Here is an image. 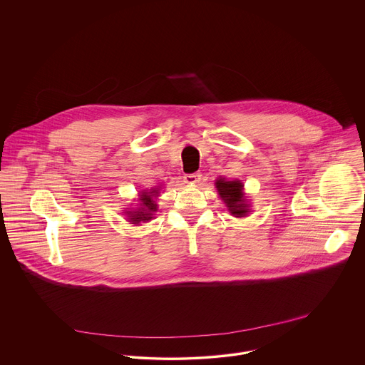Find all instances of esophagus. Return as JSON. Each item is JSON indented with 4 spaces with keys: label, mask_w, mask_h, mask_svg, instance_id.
Returning <instances> with one entry per match:
<instances>
[{
    "label": "esophagus",
    "mask_w": 365,
    "mask_h": 365,
    "mask_svg": "<svg viewBox=\"0 0 365 365\" xmlns=\"http://www.w3.org/2000/svg\"><path fill=\"white\" fill-rule=\"evenodd\" d=\"M201 173H192V174H187L185 177H184V181L187 182V184H198L200 181H201Z\"/></svg>",
    "instance_id": "1"
}]
</instances>
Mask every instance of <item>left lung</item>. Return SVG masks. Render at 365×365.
Instances as JSON below:
<instances>
[{
    "label": "left lung",
    "instance_id": "obj_1",
    "mask_svg": "<svg viewBox=\"0 0 365 365\" xmlns=\"http://www.w3.org/2000/svg\"><path fill=\"white\" fill-rule=\"evenodd\" d=\"M215 185L219 197L235 217H243L250 212V204L246 200L243 192V182L240 180L227 181L225 178H217Z\"/></svg>",
    "mask_w": 365,
    "mask_h": 365
}]
</instances>
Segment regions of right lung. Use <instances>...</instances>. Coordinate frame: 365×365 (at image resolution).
I'll return each mask as SVG.
<instances>
[{
    "label": "right lung",
    "mask_w": 365,
    "mask_h": 365,
    "mask_svg": "<svg viewBox=\"0 0 365 365\" xmlns=\"http://www.w3.org/2000/svg\"><path fill=\"white\" fill-rule=\"evenodd\" d=\"M160 188V187H158ZM158 188H152L150 191H142L139 194V201H140V207L136 210H126L125 213L128 215V219L130 223L133 225H139V223H145L152 220L153 213L157 210L156 198L158 197Z\"/></svg>",
    "instance_id": "right-lung-1"
}]
</instances>
